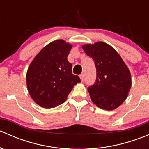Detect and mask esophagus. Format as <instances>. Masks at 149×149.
Wrapping results in <instances>:
<instances>
[{
  "mask_svg": "<svg viewBox=\"0 0 149 149\" xmlns=\"http://www.w3.org/2000/svg\"><path fill=\"white\" fill-rule=\"evenodd\" d=\"M80 79H81V80L83 81L84 79V73H82V74L80 75Z\"/></svg>",
  "mask_w": 149,
  "mask_h": 149,
  "instance_id": "34e87169",
  "label": "esophagus"
}]
</instances>
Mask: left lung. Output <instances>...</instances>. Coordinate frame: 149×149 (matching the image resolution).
I'll return each instance as SVG.
<instances>
[{
    "mask_svg": "<svg viewBox=\"0 0 149 149\" xmlns=\"http://www.w3.org/2000/svg\"><path fill=\"white\" fill-rule=\"evenodd\" d=\"M82 48L94 61L95 83L88 87L93 103L106 110H113L126 100L131 87L128 68L117 51L107 43L84 45Z\"/></svg>",
    "mask_w": 149,
    "mask_h": 149,
    "instance_id": "obj_1",
    "label": "left lung"
}]
</instances>
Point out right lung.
Instances as JSON below:
<instances>
[{
	"instance_id": "right-lung-1",
	"label": "right lung",
	"mask_w": 149,
	"mask_h": 149,
	"mask_svg": "<svg viewBox=\"0 0 149 149\" xmlns=\"http://www.w3.org/2000/svg\"><path fill=\"white\" fill-rule=\"evenodd\" d=\"M71 47L64 40H55L45 47L30 64L26 85L31 97L40 106L56 107L65 101L73 86L81 82L72 73V65L68 61Z\"/></svg>"
}]
</instances>
